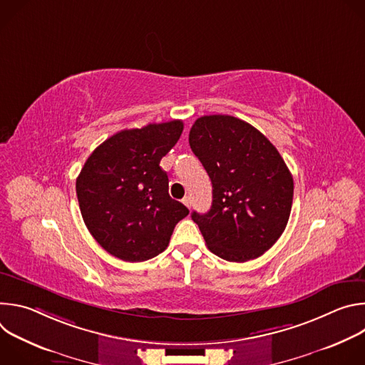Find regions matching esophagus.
<instances>
[{
	"label": "esophagus",
	"mask_w": 365,
	"mask_h": 365,
	"mask_svg": "<svg viewBox=\"0 0 365 365\" xmlns=\"http://www.w3.org/2000/svg\"><path fill=\"white\" fill-rule=\"evenodd\" d=\"M182 202H183V205H185V206H187V207H189V210H190V205H192L190 196H185V197L182 199Z\"/></svg>",
	"instance_id": "obj_1"
}]
</instances>
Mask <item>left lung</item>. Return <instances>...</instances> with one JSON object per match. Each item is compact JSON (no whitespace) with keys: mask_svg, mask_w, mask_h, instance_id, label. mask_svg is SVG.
Listing matches in <instances>:
<instances>
[{"mask_svg":"<svg viewBox=\"0 0 365 365\" xmlns=\"http://www.w3.org/2000/svg\"><path fill=\"white\" fill-rule=\"evenodd\" d=\"M189 144L212 182V206L193 211L215 255L244 263L263 255L283 234L293 202V178L277 148L251 124L231 115H203Z\"/></svg>","mask_w":365,"mask_h":365,"instance_id":"left-lung-1","label":"left lung"}]
</instances>
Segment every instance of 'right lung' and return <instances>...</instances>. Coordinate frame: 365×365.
<instances>
[{
	"label": "right lung",
	"mask_w": 365,
	"mask_h": 365,
	"mask_svg": "<svg viewBox=\"0 0 365 365\" xmlns=\"http://www.w3.org/2000/svg\"><path fill=\"white\" fill-rule=\"evenodd\" d=\"M173 120L123 130L98 145L85 162L76 195L83 222L96 242L124 262L163 252L187 207L169 195L160 160L180 138Z\"/></svg>",
	"instance_id": "add662e5"
}]
</instances>
